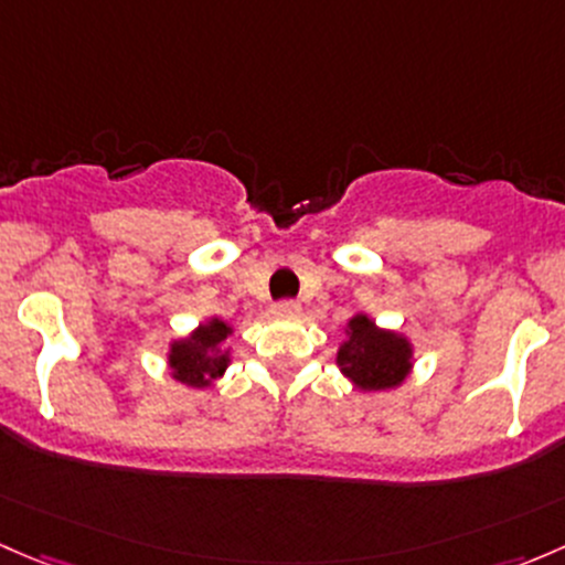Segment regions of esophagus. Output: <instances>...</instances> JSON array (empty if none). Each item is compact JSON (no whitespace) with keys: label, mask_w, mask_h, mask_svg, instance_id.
<instances>
[{"label":"esophagus","mask_w":565,"mask_h":565,"mask_svg":"<svg viewBox=\"0 0 565 565\" xmlns=\"http://www.w3.org/2000/svg\"><path fill=\"white\" fill-rule=\"evenodd\" d=\"M299 310H301V305L299 301H294V299H280L275 305V312L277 316H299Z\"/></svg>","instance_id":"34e87169"}]
</instances>
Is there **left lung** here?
I'll use <instances>...</instances> for the list:
<instances>
[{
	"instance_id": "1",
	"label": "left lung",
	"mask_w": 565,
	"mask_h": 565,
	"mask_svg": "<svg viewBox=\"0 0 565 565\" xmlns=\"http://www.w3.org/2000/svg\"><path fill=\"white\" fill-rule=\"evenodd\" d=\"M342 372L364 392L392 388L408 375L411 348L403 337L377 331L367 316L351 321V340L337 353Z\"/></svg>"
}]
</instances>
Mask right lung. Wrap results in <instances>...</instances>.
I'll use <instances>...</instances> for the list:
<instances>
[{
	"instance_id": "1",
	"label": "right lung",
	"mask_w": 565,
	"mask_h": 565,
	"mask_svg": "<svg viewBox=\"0 0 565 565\" xmlns=\"http://www.w3.org/2000/svg\"><path fill=\"white\" fill-rule=\"evenodd\" d=\"M228 323L212 321L195 331L190 340L177 342L171 348L173 377L188 386H209L214 377L228 367V353H214L220 342L228 337Z\"/></svg>"
}]
</instances>
